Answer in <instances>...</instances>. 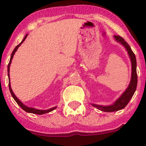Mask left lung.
<instances>
[{"instance_id":"obj_1","label":"left lung","mask_w":146,"mask_h":146,"mask_svg":"<svg viewBox=\"0 0 146 146\" xmlns=\"http://www.w3.org/2000/svg\"><path fill=\"white\" fill-rule=\"evenodd\" d=\"M114 38L118 42H120L122 44L126 47V50L128 51L129 55L130 56L131 61V65H132V73H131V80L130 84L126 90L122 94L121 96L117 100V101L113 104V105L107 106H100L98 104H92L94 107H97L100 110L102 111H106V112H111V111H118V110H122L124 108L128 103L129 102L130 100L133 97V94H134L135 91L136 90L137 87V82H138V78H137V73H136V56H135L134 53L131 48L130 46L128 44L127 42L122 38L121 36L119 35H114Z\"/></svg>"}]
</instances>
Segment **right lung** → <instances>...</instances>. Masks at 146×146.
<instances>
[{"label":"right lung","mask_w":146,"mask_h":146,"mask_svg":"<svg viewBox=\"0 0 146 146\" xmlns=\"http://www.w3.org/2000/svg\"><path fill=\"white\" fill-rule=\"evenodd\" d=\"M27 35H25V36L24 37V39H23V40L22 41V42L20 44H19L17 46L15 47V48H14V50H13V51L12 52V54H11V56H10V61H9V64L8 65V78L10 77V74H9V71H10V65L11 64V61H12V58H13V55L15 54V51H17V49L18 48V47L20 46V45H21V44L23 43V42H24L25 40L26 37H27ZM9 89H10V93H11L12 96H13V98H14V100H15L16 102L17 103V104H18L19 106H20V107H21L22 109H23V110H25V111H27V112H29V113H32V114H46V113H48V112H50V111H53L54 110H55L56 108V107H53V108H51L49 109V110H36V109L35 108H31V107H28L27 106H25V104H23V103L21 102L20 100H19L18 99H17V97L15 95V94L13 93V90H12L11 89V87H10V82H9Z\"/></svg>","instance_id":"right-lung-1"}]
</instances>
